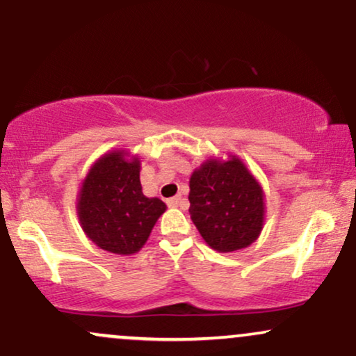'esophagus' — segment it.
Wrapping results in <instances>:
<instances>
[{
    "instance_id": "1",
    "label": "esophagus",
    "mask_w": 356,
    "mask_h": 356,
    "mask_svg": "<svg viewBox=\"0 0 356 356\" xmlns=\"http://www.w3.org/2000/svg\"><path fill=\"white\" fill-rule=\"evenodd\" d=\"M179 204H181V197H179V195L167 199V206H169V207H177Z\"/></svg>"
}]
</instances>
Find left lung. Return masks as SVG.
Masks as SVG:
<instances>
[{
	"instance_id": "left-lung-1",
	"label": "left lung",
	"mask_w": 356,
	"mask_h": 356,
	"mask_svg": "<svg viewBox=\"0 0 356 356\" xmlns=\"http://www.w3.org/2000/svg\"><path fill=\"white\" fill-rule=\"evenodd\" d=\"M189 187L191 219L212 249L231 252L254 243L264 224V192L236 155L204 162Z\"/></svg>"
}]
</instances>
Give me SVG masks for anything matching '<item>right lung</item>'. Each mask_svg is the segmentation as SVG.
I'll use <instances>...</instances> for the list:
<instances>
[{
  "label": "right lung",
  "mask_w": 356,
  "mask_h": 356,
  "mask_svg": "<svg viewBox=\"0 0 356 356\" xmlns=\"http://www.w3.org/2000/svg\"><path fill=\"white\" fill-rule=\"evenodd\" d=\"M157 197H145L140 186V161L113 150L90 167L76 202L87 238L113 254H134L149 239L165 212Z\"/></svg>",
  "instance_id": "add662e5"
}]
</instances>
